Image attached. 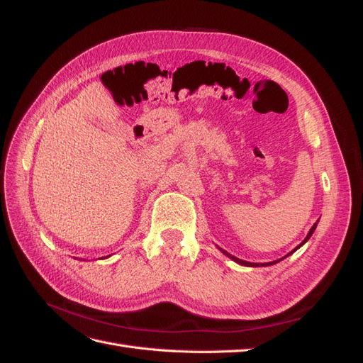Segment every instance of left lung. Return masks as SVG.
<instances>
[{
    "label": "left lung",
    "mask_w": 363,
    "mask_h": 363,
    "mask_svg": "<svg viewBox=\"0 0 363 363\" xmlns=\"http://www.w3.org/2000/svg\"><path fill=\"white\" fill-rule=\"evenodd\" d=\"M316 225H318V221L312 225V228L309 230V233H307V236L304 238V240H303V242L300 244V245H296L291 252H288V255L286 256H284V257H281V259H277V260H272V262H267V263H252V262H247V260H242V259H238V257H235V256H232V255H230V252H227L225 250H223L221 247H218L219 250H221L223 252H224V255L227 256V257H230V259H232V260H235L236 263H239V265H244V267H269V265H274V263H279L280 260H283V259H286V257H289L291 255H292V252H295L296 250H298L300 247H303L306 242H307V240H309L311 239V236L313 235V232H315V228H316Z\"/></svg>",
    "instance_id": "8db88e82"
}]
</instances>
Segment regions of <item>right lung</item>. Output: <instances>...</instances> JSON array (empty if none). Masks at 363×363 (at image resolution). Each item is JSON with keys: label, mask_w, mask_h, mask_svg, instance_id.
Instances as JSON below:
<instances>
[{"label": "right lung", "mask_w": 363, "mask_h": 363, "mask_svg": "<svg viewBox=\"0 0 363 363\" xmlns=\"http://www.w3.org/2000/svg\"><path fill=\"white\" fill-rule=\"evenodd\" d=\"M107 257H108V256H107Z\"/></svg>", "instance_id": "right-lung-1"}]
</instances>
